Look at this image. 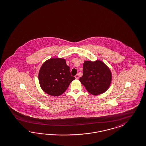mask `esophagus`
I'll use <instances>...</instances> for the list:
<instances>
[{
	"mask_svg": "<svg viewBox=\"0 0 146 146\" xmlns=\"http://www.w3.org/2000/svg\"><path fill=\"white\" fill-rule=\"evenodd\" d=\"M75 77V78L76 79H78V75H76Z\"/></svg>",
	"mask_w": 146,
	"mask_h": 146,
	"instance_id": "obj_1",
	"label": "esophagus"
}]
</instances>
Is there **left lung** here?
I'll return each instance as SVG.
<instances>
[{"instance_id": "obj_1", "label": "left lung", "mask_w": 146, "mask_h": 146, "mask_svg": "<svg viewBox=\"0 0 146 146\" xmlns=\"http://www.w3.org/2000/svg\"><path fill=\"white\" fill-rule=\"evenodd\" d=\"M81 83L92 95H97L106 92L111 81V73L102 62L85 61L83 76L80 78Z\"/></svg>"}]
</instances>
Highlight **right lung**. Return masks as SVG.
<instances>
[{
    "mask_svg": "<svg viewBox=\"0 0 146 146\" xmlns=\"http://www.w3.org/2000/svg\"><path fill=\"white\" fill-rule=\"evenodd\" d=\"M38 78L44 92L51 96H60L75 79L71 75L70 68L63 58H51L41 66Z\"/></svg>",
    "mask_w": 146,
    "mask_h": 146,
    "instance_id": "1",
    "label": "right lung"
}]
</instances>
